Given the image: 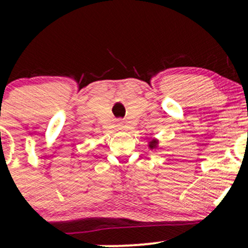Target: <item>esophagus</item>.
Wrapping results in <instances>:
<instances>
[{
    "mask_svg": "<svg viewBox=\"0 0 248 248\" xmlns=\"http://www.w3.org/2000/svg\"><path fill=\"white\" fill-rule=\"evenodd\" d=\"M118 127H119V129H122V128H124V127H122V124H121V122H119V124H118Z\"/></svg>",
    "mask_w": 248,
    "mask_h": 248,
    "instance_id": "obj_1",
    "label": "esophagus"
}]
</instances>
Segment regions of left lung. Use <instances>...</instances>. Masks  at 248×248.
Masks as SVG:
<instances>
[{
  "label": "left lung",
  "instance_id": "8db88e82",
  "mask_svg": "<svg viewBox=\"0 0 248 248\" xmlns=\"http://www.w3.org/2000/svg\"><path fill=\"white\" fill-rule=\"evenodd\" d=\"M148 147L150 148V149H157L158 147V140L157 139H153L152 141H149V143H148Z\"/></svg>",
  "mask_w": 248,
  "mask_h": 248
}]
</instances>
